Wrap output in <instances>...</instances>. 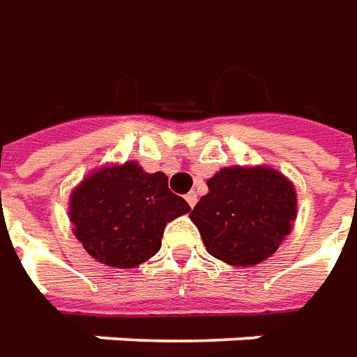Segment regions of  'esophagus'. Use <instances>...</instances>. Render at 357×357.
Listing matches in <instances>:
<instances>
[{
	"mask_svg": "<svg viewBox=\"0 0 357 357\" xmlns=\"http://www.w3.org/2000/svg\"><path fill=\"white\" fill-rule=\"evenodd\" d=\"M186 202H188V206H190V208H194V206H196V202H198V194L196 192L186 194Z\"/></svg>",
	"mask_w": 357,
	"mask_h": 357,
	"instance_id": "1",
	"label": "esophagus"
}]
</instances>
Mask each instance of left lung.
I'll use <instances>...</instances> for the list:
<instances>
[{
    "instance_id": "8db88e82",
    "label": "left lung",
    "mask_w": 357,
    "mask_h": 357,
    "mask_svg": "<svg viewBox=\"0 0 357 357\" xmlns=\"http://www.w3.org/2000/svg\"><path fill=\"white\" fill-rule=\"evenodd\" d=\"M208 194L190 211L206 250L229 266L270 258L297 218L294 183L266 165H231L208 178Z\"/></svg>"
}]
</instances>
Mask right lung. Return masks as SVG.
<instances>
[{"label": "right lung", "mask_w": 357, "mask_h": 357, "mask_svg": "<svg viewBox=\"0 0 357 357\" xmlns=\"http://www.w3.org/2000/svg\"><path fill=\"white\" fill-rule=\"evenodd\" d=\"M190 211L169 190L165 173H146L137 161L102 165L70 194L73 235L95 260L136 268L161 249L167 223Z\"/></svg>", "instance_id": "obj_1"}]
</instances>
